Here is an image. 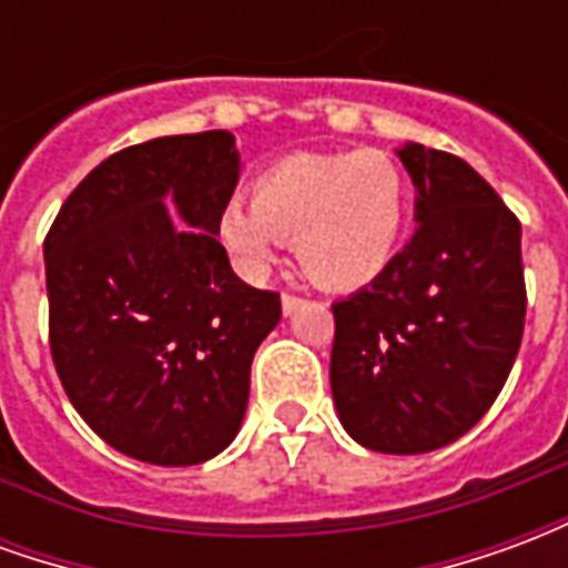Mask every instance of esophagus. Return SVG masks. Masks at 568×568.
Masks as SVG:
<instances>
[{"label":"esophagus","instance_id":"esophagus-1","mask_svg":"<svg viewBox=\"0 0 568 568\" xmlns=\"http://www.w3.org/2000/svg\"><path fill=\"white\" fill-rule=\"evenodd\" d=\"M301 307H304V297L283 295V313H285V316H292V313H297Z\"/></svg>","mask_w":568,"mask_h":568}]
</instances>
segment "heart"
<instances>
[{"label": "heart", "mask_w": 568, "mask_h": 568, "mask_svg": "<svg viewBox=\"0 0 568 568\" xmlns=\"http://www.w3.org/2000/svg\"><path fill=\"white\" fill-rule=\"evenodd\" d=\"M248 191L252 206H222L219 240L252 276L295 243L316 283L349 292L374 283L405 240L407 179L386 151L292 154L264 166Z\"/></svg>", "instance_id": "heart-1"}]
</instances>
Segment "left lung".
<instances>
[{
	"instance_id": "obj_1",
	"label": "left lung",
	"mask_w": 568,
	"mask_h": 568,
	"mask_svg": "<svg viewBox=\"0 0 568 568\" xmlns=\"http://www.w3.org/2000/svg\"><path fill=\"white\" fill-rule=\"evenodd\" d=\"M417 187L386 271L334 304L332 395L362 447L414 456L463 438L496 402L526 316L520 222L447 151L398 149Z\"/></svg>"
}]
</instances>
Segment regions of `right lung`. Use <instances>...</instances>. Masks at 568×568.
<instances>
[{"instance_id":"right-lung-1","label":"right lung","mask_w":568,"mask_h":568,"mask_svg":"<svg viewBox=\"0 0 568 568\" xmlns=\"http://www.w3.org/2000/svg\"><path fill=\"white\" fill-rule=\"evenodd\" d=\"M236 179L227 130L130 145L84 175L44 236L60 383L140 463H206L236 438L255 349L283 316L215 240Z\"/></svg>"}]
</instances>
